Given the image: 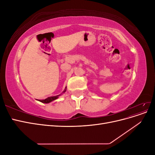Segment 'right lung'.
<instances>
[{"mask_svg":"<svg viewBox=\"0 0 155 155\" xmlns=\"http://www.w3.org/2000/svg\"><path fill=\"white\" fill-rule=\"evenodd\" d=\"M65 91H66V89H65V90L63 91V92H64ZM60 95H61V94L58 95V96H55L48 97H47V98H46V99H45V100H39V101H41V102H42V103H45V104H48V103H50V102H51V101H54V100H56V99H58V98L59 97V96Z\"/></svg>","mask_w":155,"mask_h":155,"instance_id":"1","label":"right lung"}]
</instances>
